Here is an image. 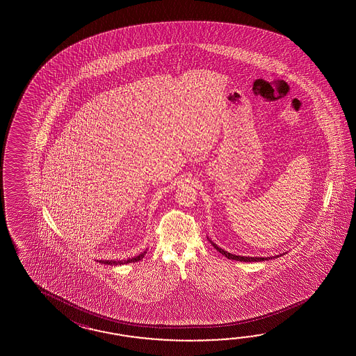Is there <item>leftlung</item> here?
<instances>
[{"label":"left lung","instance_id":"1","mask_svg":"<svg viewBox=\"0 0 356 356\" xmlns=\"http://www.w3.org/2000/svg\"><path fill=\"white\" fill-rule=\"evenodd\" d=\"M210 243H211L212 245H213V248L220 252L222 256H225V257L229 258V259H234V261H239V262H262V261H268V259H273V258L280 257L282 254H285V253H282V254H277V256H273V257H245V256H236V254H232V253H229L227 250H221L220 247H218L215 243L212 242L211 239H209Z\"/></svg>","mask_w":356,"mask_h":356}]
</instances>
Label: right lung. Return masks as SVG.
Wrapping results in <instances>:
<instances>
[{
	"mask_svg": "<svg viewBox=\"0 0 356 356\" xmlns=\"http://www.w3.org/2000/svg\"><path fill=\"white\" fill-rule=\"evenodd\" d=\"M145 254H146V250L143 252V253H140L138 256L136 257L129 258V259H121V261H109V259H100L99 262L100 264H104V265H111V266H117V265H124V264H131V262H137V261H140V259H143L144 258Z\"/></svg>",
	"mask_w": 356,
	"mask_h": 356,
	"instance_id": "1",
	"label": "right lung"
}]
</instances>
